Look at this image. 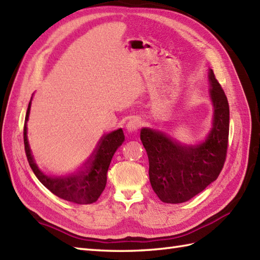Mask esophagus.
I'll return each instance as SVG.
<instances>
[{
    "label": "esophagus",
    "mask_w": 260,
    "mask_h": 260,
    "mask_svg": "<svg viewBox=\"0 0 260 260\" xmlns=\"http://www.w3.org/2000/svg\"><path fill=\"white\" fill-rule=\"evenodd\" d=\"M141 125H142V122L140 118L133 117L132 119L128 120L127 124H126V129H127L128 133H134L141 127Z\"/></svg>",
    "instance_id": "obj_1"
}]
</instances>
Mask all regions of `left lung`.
I'll return each instance as SVG.
<instances>
[{
  "label": "left lung",
  "mask_w": 260,
  "mask_h": 260,
  "mask_svg": "<svg viewBox=\"0 0 260 260\" xmlns=\"http://www.w3.org/2000/svg\"><path fill=\"white\" fill-rule=\"evenodd\" d=\"M214 123L207 138L185 146L160 132L142 128L141 141L149 161V180L161 202L189 201L217 179L224 167L229 135V105L224 89L209 71Z\"/></svg>",
  "instance_id": "1"
}]
</instances>
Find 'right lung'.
<instances>
[{"mask_svg":"<svg viewBox=\"0 0 260 260\" xmlns=\"http://www.w3.org/2000/svg\"><path fill=\"white\" fill-rule=\"evenodd\" d=\"M31 102L28 103L23 138L25 154L35 176L54 195L75 204L86 205L95 203L105 189L107 171L116 149L123 144L125 136L122 128L114 131L101 138L98 147L80 172L68 177H48L42 173L33 160L26 135V122L28 119Z\"/></svg>","mask_w":260,"mask_h":260,"instance_id":"obj_1","label":"right lung"}]
</instances>
